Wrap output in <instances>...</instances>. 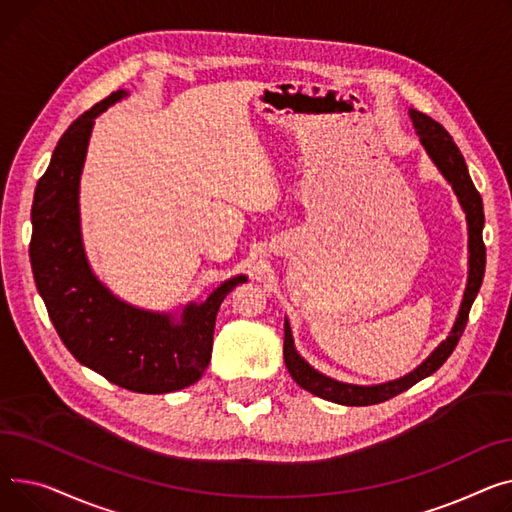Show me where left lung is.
<instances>
[{
	"label": "left lung",
	"instance_id": "obj_1",
	"mask_svg": "<svg viewBox=\"0 0 512 512\" xmlns=\"http://www.w3.org/2000/svg\"><path fill=\"white\" fill-rule=\"evenodd\" d=\"M409 117L413 122L415 134L419 136V142L426 148L428 157L432 159V163L438 167V171L442 173V177L446 182L453 186L459 204L465 213L467 219V233H469V242H467V250H469V270H467V287L463 293V302L457 314V320L450 328L448 337L424 359L422 364L417 368H413L409 374L397 378V380H388L382 384H349V382H341L330 378L322 372H318L316 368H312L306 359L297 353L295 349V341L291 335V326L289 320L285 318V343H283V357H285V366L291 374V378L306 388L308 393L333 401L339 405H349V407H366V405H376L382 401L393 399L401 393H405L407 388H411L413 384H417L419 380H424L428 376H432L446 359L450 357V353L455 351L467 318H469V310L475 302V297L479 293V287H482L484 281V270H486V246L482 239V231H484V204H482V196L475 190L465 159L461 155L459 146L450 138V134L438 124L434 122L432 117H428L426 113H419L415 109H409Z\"/></svg>",
	"mask_w": 512,
	"mask_h": 512
}]
</instances>
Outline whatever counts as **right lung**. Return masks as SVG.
Segmentation results:
<instances>
[{
	"instance_id": "add662e5",
	"label": "right lung",
	"mask_w": 512,
	"mask_h": 512,
	"mask_svg": "<svg viewBox=\"0 0 512 512\" xmlns=\"http://www.w3.org/2000/svg\"><path fill=\"white\" fill-rule=\"evenodd\" d=\"M128 97L117 90L82 113L59 138L33 200L30 264L49 318L78 362L109 382L165 395L198 382L213 353L217 312L246 275H235L175 312L119 299L90 268L80 229V175L95 119Z\"/></svg>"
}]
</instances>
